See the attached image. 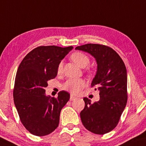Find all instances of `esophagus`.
I'll list each match as a JSON object with an SVG mask.
<instances>
[{"instance_id": "34e87169", "label": "esophagus", "mask_w": 146, "mask_h": 146, "mask_svg": "<svg viewBox=\"0 0 146 146\" xmlns=\"http://www.w3.org/2000/svg\"><path fill=\"white\" fill-rule=\"evenodd\" d=\"M76 97L74 96L73 95H70V100H71V101H73V100H76Z\"/></svg>"}]
</instances>
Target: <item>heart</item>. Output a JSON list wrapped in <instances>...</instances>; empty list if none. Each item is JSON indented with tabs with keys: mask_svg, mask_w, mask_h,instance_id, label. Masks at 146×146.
I'll return each mask as SVG.
<instances>
[{
	"mask_svg": "<svg viewBox=\"0 0 146 146\" xmlns=\"http://www.w3.org/2000/svg\"><path fill=\"white\" fill-rule=\"evenodd\" d=\"M72 60L80 68H84L89 64L90 59L86 54L81 52H75L70 57ZM63 66L62 63H59L57 67V72H62ZM87 86V82L82 78H70L63 84V89L72 94H77Z\"/></svg>",
	"mask_w": 146,
	"mask_h": 146,
	"instance_id": "obj_1",
	"label": "heart"
}]
</instances>
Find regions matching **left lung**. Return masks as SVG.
<instances>
[{
    "instance_id": "8db88e82",
    "label": "left lung",
    "mask_w": 146,
    "mask_h": 146,
    "mask_svg": "<svg viewBox=\"0 0 146 146\" xmlns=\"http://www.w3.org/2000/svg\"><path fill=\"white\" fill-rule=\"evenodd\" d=\"M76 49L87 52L96 59L98 71L91 87L100 91L98 102L84 98L80 112L82 125L93 133L104 135L112 131L119 122L127 102V69L123 59L110 46L86 44Z\"/></svg>"
}]
</instances>
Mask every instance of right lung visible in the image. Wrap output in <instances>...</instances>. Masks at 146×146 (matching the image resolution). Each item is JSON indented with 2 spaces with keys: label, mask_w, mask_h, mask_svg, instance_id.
Here are the masks:
<instances>
[{
  "label": "right lung",
  "mask_w": 146,
  "mask_h": 146,
  "mask_svg": "<svg viewBox=\"0 0 146 146\" xmlns=\"http://www.w3.org/2000/svg\"><path fill=\"white\" fill-rule=\"evenodd\" d=\"M73 46H40L25 56L18 67L13 89L14 104L21 123L36 136L47 135L57 129L62 108L70 94L59 91L57 98L45 95L48 81Z\"/></svg>",
  "instance_id": "obj_1"
}]
</instances>
